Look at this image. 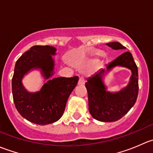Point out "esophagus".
<instances>
[{
	"mask_svg": "<svg viewBox=\"0 0 153 153\" xmlns=\"http://www.w3.org/2000/svg\"><path fill=\"white\" fill-rule=\"evenodd\" d=\"M85 84V80L84 77H80L79 81H78V85H84Z\"/></svg>",
	"mask_w": 153,
	"mask_h": 153,
	"instance_id": "34e87169",
	"label": "esophagus"
}]
</instances>
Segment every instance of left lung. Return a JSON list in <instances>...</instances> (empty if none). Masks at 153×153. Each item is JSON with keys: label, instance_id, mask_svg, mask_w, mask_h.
Wrapping results in <instances>:
<instances>
[{"label": "left lung", "instance_id": "1", "mask_svg": "<svg viewBox=\"0 0 153 153\" xmlns=\"http://www.w3.org/2000/svg\"><path fill=\"white\" fill-rule=\"evenodd\" d=\"M114 50L125 49L118 42L106 44ZM124 67L131 71L129 83L116 92L107 89L103 80L105 75L113 68ZM85 86L88 93L89 111L95 119L102 122H112L119 120L134 106L138 94V67L132 54L124 52L93 75L87 78Z\"/></svg>", "mask_w": 153, "mask_h": 153}]
</instances>
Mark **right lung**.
<instances>
[{
  "label": "right lung",
  "instance_id": "1",
  "mask_svg": "<svg viewBox=\"0 0 153 153\" xmlns=\"http://www.w3.org/2000/svg\"><path fill=\"white\" fill-rule=\"evenodd\" d=\"M56 48L34 46L16 61L12 81L14 103L20 115L30 122L46 125L56 122L65 109L68 98L78 81V77L52 78L55 74ZM39 71L44 78L41 89L29 92L22 84L25 75Z\"/></svg>",
  "mask_w": 153,
  "mask_h": 153
}]
</instances>
